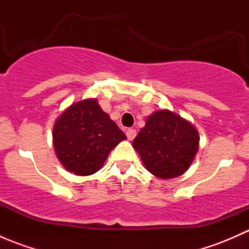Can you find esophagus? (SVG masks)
<instances>
[{"label": "esophagus", "mask_w": 249, "mask_h": 249, "mask_svg": "<svg viewBox=\"0 0 249 249\" xmlns=\"http://www.w3.org/2000/svg\"><path fill=\"white\" fill-rule=\"evenodd\" d=\"M136 135H137V132H136V130H135V129H127L126 130L127 140L132 141V140L135 139V137H136Z\"/></svg>", "instance_id": "1"}]
</instances>
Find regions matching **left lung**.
<instances>
[{
	"mask_svg": "<svg viewBox=\"0 0 249 249\" xmlns=\"http://www.w3.org/2000/svg\"><path fill=\"white\" fill-rule=\"evenodd\" d=\"M199 132L194 125L170 110H157L132 142L144 167L159 178L169 179L190 167L199 149Z\"/></svg>",
	"mask_w": 249,
	"mask_h": 249,
	"instance_id": "obj_1",
	"label": "left lung"
}]
</instances>
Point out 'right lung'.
<instances>
[{
	"label": "right lung",
	"instance_id": "right-lung-1",
	"mask_svg": "<svg viewBox=\"0 0 249 249\" xmlns=\"http://www.w3.org/2000/svg\"><path fill=\"white\" fill-rule=\"evenodd\" d=\"M126 140L96 99L71 105L56 119L53 144L62 166L78 176L99 171L110 150Z\"/></svg>",
	"mask_w": 249,
	"mask_h": 249
}]
</instances>
